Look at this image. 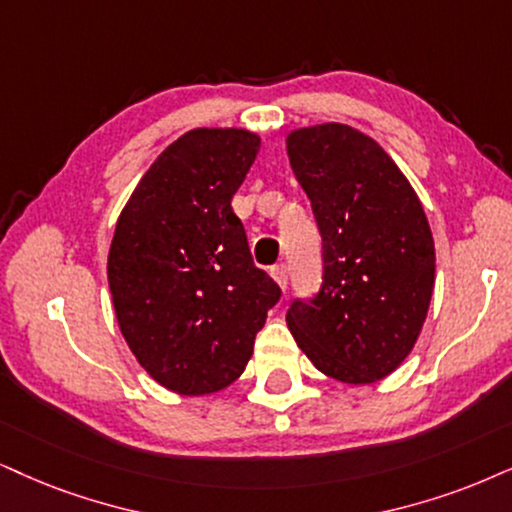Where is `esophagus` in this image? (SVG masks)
I'll return each instance as SVG.
<instances>
[{"label":"esophagus","mask_w":512,"mask_h":512,"mask_svg":"<svg viewBox=\"0 0 512 512\" xmlns=\"http://www.w3.org/2000/svg\"><path fill=\"white\" fill-rule=\"evenodd\" d=\"M271 278L278 283V288L286 290L288 288V269L283 267V264H278V267L271 269Z\"/></svg>","instance_id":"esophagus-1"}]
</instances>
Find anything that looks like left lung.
<instances>
[{
	"label": "left lung",
	"mask_w": 512,
	"mask_h": 512,
	"mask_svg": "<svg viewBox=\"0 0 512 512\" xmlns=\"http://www.w3.org/2000/svg\"><path fill=\"white\" fill-rule=\"evenodd\" d=\"M323 238V286L293 302L297 347L328 378L378 383L411 354L435 288V241L418 193L378 141L323 122L286 137Z\"/></svg>",
	"instance_id": "obj_1"
}]
</instances>
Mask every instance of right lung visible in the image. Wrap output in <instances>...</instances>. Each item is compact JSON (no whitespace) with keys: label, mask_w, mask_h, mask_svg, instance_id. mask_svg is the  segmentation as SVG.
Listing matches in <instances>:
<instances>
[{"label":"right lung","mask_w":512,"mask_h":512,"mask_svg":"<svg viewBox=\"0 0 512 512\" xmlns=\"http://www.w3.org/2000/svg\"><path fill=\"white\" fill-rule=\"evenodd\" d=\"M260 134L198 127L172 141L122 208L108 250L115 319L165 390L203 397L245 371L281 288L252 264L231 198Z\"/></svg>","instance_id":"obj_1"}]
</instances>
